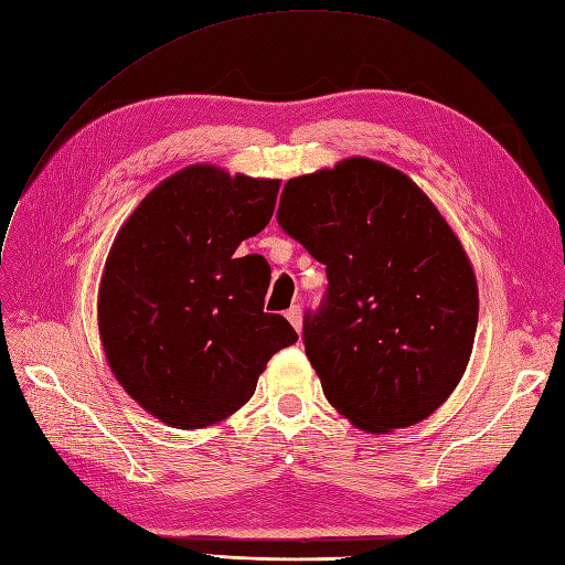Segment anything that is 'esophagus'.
Wrapping results in <instances>:
<instances>
[{
	"mask_svg": "<svg viewBox=\"0 0 565 565\" xmlns=\"http://www.w3.org/2000/svg\"><path fill=\"white\" fill-rule=\"evenodd\" d=\"M285 316H287L289 323H292V328H295L297 332H301V307H297V303H295V307L287 309Z\"/></svg>",
	"mask_w": 565,
	"mask_h": 565,
	"instance_id": "34e87169",
	"label": "esophagus"
}]
</instances>
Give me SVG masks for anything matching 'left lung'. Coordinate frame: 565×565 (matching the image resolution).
I'll list each match as a JSON object with an SVG mask.
<instances>
[{
    "instance_id": "8db88e82",
    "label": "left lung",
    "mask_w": 565,
    "mask_h": 565,
    "mask_svg": "<svg viewBox=\"0 0 565 565\" xmlns=\"http://www.w3.org/2000/svg\"><path fill=\"white\" fill-rule=\"evenodd\" d=\"M278 223L326 264V299L303 316L326 399L369 433L428 418L478 328L476 273L435 204L402 171L354 157L287 180Z\"/></svg>"
}]
</instances>
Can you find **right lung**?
<instances>
[{
  "label": "right lung",
  "instance_id": "right-lung-1",
  "mask_svg": "<svg viewBox=\"0 0 565 565\" xmlns=\"http://www.w3.org/2000/svg\"><path fill=\"white\" fill-rule=\"evenodd\" d=\"M280 180L196 163L166 178L114 239L99 334L116 380L151 416L194 430L245 406L268 359L297 342L264 311L270 266L237 256L268 225Z\"/></svg>",
  "mask_w": 565,
  "mask_h": 565
}]
</instances>
